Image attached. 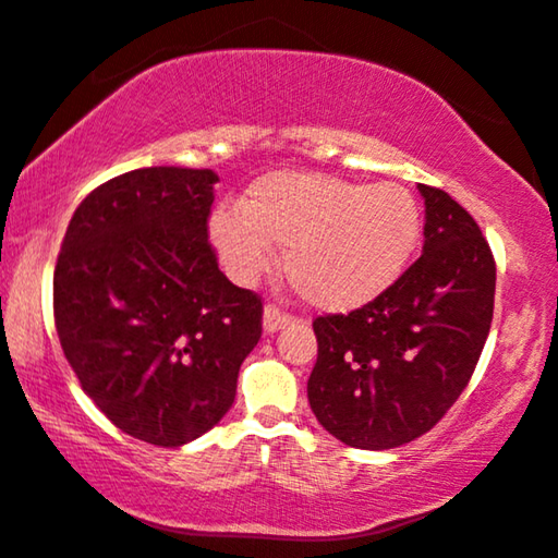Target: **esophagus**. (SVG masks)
<instances>
[{
	"label": "esophagus",
	"mask_w": 558,
	"mask_h": 558,
	"mask_svg": "<svg viewBox=\"0 0 558 558\" xmlns=\"http://www.w3.org/2000/svg\"><path fill=\"white\" fill-rule=\"evenodd\" d=\"M291 324V316H287L284 311L277 308V306H264V314H262V326H264V333H277V330L287 328Z\"/></svg>",
	"instance_id": "esophagus-1"
}]
</instances>
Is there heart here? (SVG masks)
I'll list each match as a JSON object with an SVG mask.
<instances>
[{
	"label": "heart",
	"mask_w": 558,
	"mask_h": 558,
	"mask_svg": "<svg viewBox=\"0 0 558 558\" xmlns=\"http://www.w3.org/2000/svg\"><path fill=\"white\" fill-rule=\"evenodd\" d=\"M225 271L252 284L284 252V271L308 306L348 314L392 289L422 240V208L404 185L277 171L250 185L240 210L208 222Z\"/></svg>",
	"instance_id": "heart-1"
}]
</instances>
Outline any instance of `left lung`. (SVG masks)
<instances>
[{
	"instance_id": "left-lung-1",
	"label": "left lung",
	"mask_w": 558,
	"mask_h": 558,
	"mask_svg": "<svg viewBox=\"0 0 558 558\" xmlns=\"http://www.w3.org/2000/svg\"><path fill=\"white\" fill-rule=\"evenodd\" d=\"M424 250L397 284L348 316L314 320L308 404L338 441L365 451L414 441L471 379L490 333L495 259L471 213L418 183Z\"/></svg>"
}]
</instances>
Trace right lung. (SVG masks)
Listing matches in <instances>:
<instances>
[{
  "label": "right lung",
  "instance_id": "add662e5",
  "mask_svg": "<svg viewBox=\"0 0 558 558\" xmlns=\"http://www.w3.org/2000/svg\"><path fill=\"white\" fill-rule=\"evenodd\" d=\"M218 173L149 166L77 205L53 274L56 330L95 407L140 441L175 448L228 414L262 336V301L218 269Z\"/></svg>",
  "mask_w": 558,
  "mask_h": 558
}]
</instances>
